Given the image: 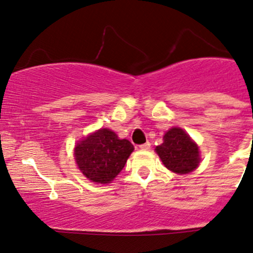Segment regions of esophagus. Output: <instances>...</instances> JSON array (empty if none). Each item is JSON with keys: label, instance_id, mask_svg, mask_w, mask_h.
<instances>
[{"label": "esophagus", "instance_id": "1", "mask_svg": "<svg viewBox=\"0 0 253 253\" xmlns=\"http://www.w3.org/2000/svg\"><path fill=\"white\" fill-rule=\"evenodd\" d=\"M139 148H141L142 151H148V149L151 148V143H149V142H146V143L141 144V146H139Z\"/></svg>", "mask_w": 253, "mask_h": 253}]
</instances>
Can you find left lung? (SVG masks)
I'll list each match as a JSON object with an SVG mask.
<instances>
[{
    "instance_id": "obj_1",
    "label": "left lung",
    "mask_w": 253,
    "mask_h": 253,
    "mask_svg": "<svg viewBox=\"0 0 253 253\" xmlns=\"http://www.w3.org/2000/svg\"><path fill=\"white\" fill-rule=\"evenodd\" d=\"M156 152L164 166L176 174L190 173L200 163L199 147L179 127H171L166 132L163 143L156 147Z\"/></svg>"
}]
</instances>
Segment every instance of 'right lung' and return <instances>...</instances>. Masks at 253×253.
I'll return each instance as SVG.
<instances>
[{
    "instance_id": "obj_1",
    "label": "right lung",
    "mask_w": 253,
    "mask_h": 253,
    "mask_svg": "<svg viewBox=\"0 0 253 253\" xmlns=\"http://www.w3.org/2000/svg\"><path fill=\"white\" fill-rule=\"evenodd\" d=\"M134 147L128 139H120L109 128H100L79 141L74 157L83 174L92 183H111L122 170Z\"/></svg>"
}]
</instances>
